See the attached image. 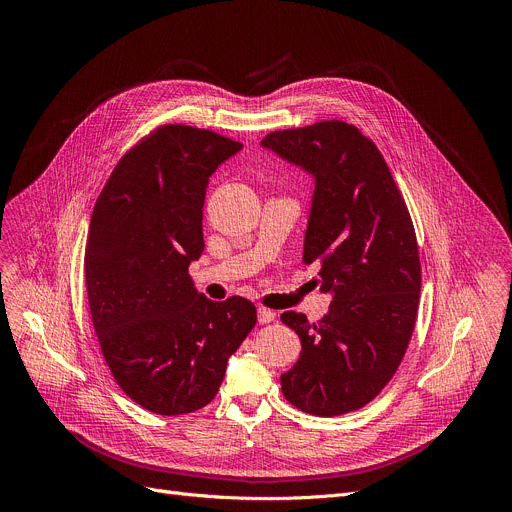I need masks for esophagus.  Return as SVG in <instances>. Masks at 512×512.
I'll return each instance as SVG.
<instances>
[{
  "label": "esophagus",
  "instance_id": "obj_1",
  "mask_svg": "<svg viewBox=\"0 0 512 512\" xmlns=\"http://www.w3.org/2000/svg\"><path fill=\"white\" fill-rule=\"evenodd\" d=\"M257 320H259V324H269V322L275 320V312L269 310V308L259 306V308H257Z\"/></svg>",
  "mask_w": 512,
  "mask_h": 512
}]
</instances>
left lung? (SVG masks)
I'll return each mask as SVG.
<instances>
[{"instance_id": "8db88e82", "label": "left lung", "mask_w": 512, "mask_h": 512, "mask_svg": "<svg viewBox=\"0 0 512 512\" xmlns=\"http://www.w3.org/2000/svg\"><path fill=\"white\" fill-rule=\"evenodd\" d=\"M261 145L314 178L304 263L332 294L314 324L281 314L302 340L283 397L318 417L356 411L393 379L413 334L421 265L409 210L377 145L350 123L271 131Z\"/></svg>"}]
</instances>
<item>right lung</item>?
Returning a JSON list of instances; mask_svg holds the SVG:
<instances>
[{
	"instance_id": "right-lung-1",
	"label": "right lung",
	"mask_w": 512,
	"mask_h": 512,
	"mask_svg": "<svg viewBox=\"0 0 512 512\" xmlns=\"http://www.w3.org/2000/svg\"><path fill=\"white\" fill-rule=\"evenodd\" d=\"M241 148L162 125L119 160L93 208L85 285L101 352L123 393L158 415L208 405L257 322L249 300L212 302L188 275L204 251L208 178Z\"/></svg>"
}]
</instances>
